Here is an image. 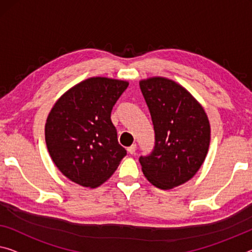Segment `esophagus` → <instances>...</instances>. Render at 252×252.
Wrapping results in <instances>:
<instances>
[{"label": "esophagus", "mask_w": 252, "mask_h": 252, "mask_svg": "<svg viewBox=\"0 0 252 252\" xmlns=\"http://www.w3.org/2000/svg\"><path fill=\"white\" fill-rule=\"evenodd\" d=\"M127 151H128L129 154H135V152H136V144L129 146V148L127 149Z\"/></svg>", "instance_id": "1"}]
</instances>
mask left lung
<instances>
[{
	"label": "left lung",
	"mask_w": 252,
	"mask_h": 252,
	"mask_svg": "<svg viewBox=\"0 0 252 252\" xmlns=\"http://www.w3.org/2000/svg\"><path fill=\"white\" fill-rule=\"evenodd\" d=\"M156 131V146L141 157L142 171L151 184L172 189L187 183L205 161L211 125L204 108L190 92L162 76L139 81Z\"/></svg>",
	"instance_id": "1"
}]
</instances>
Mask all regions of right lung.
Instances as JSON below:
<instances>
[{"label":"right lung","mask_w":252,"mask_h":252,"mask_svg":"<svg viewBox=\"0 0 252 252\" xmlns=\"http://www.w3.org/2000/svg\"><path fill=\"white\" fill-rule=\"evenodd\" d=\"M127 87V81L89 77L53 106L45 125L46 145L54 163L73 183L99 187L126 156L110 115Z\"/></svg>","instance_id":"add662e5"}]
</instances>
